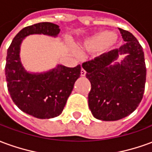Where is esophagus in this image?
I'll return each mask as SVG.
<instances>
[{"instance_id": "34e87169", "label": "esophagus", "mask_w": 152, "mask_h": 152, "mask_svg": "<svg viewBox=\"0 0 152 152\" xmlns=\"http://www.w3.org/2000/svg\"><path fill=\"white\" fill-rule=\"evenodd\" d=\"M86 70H84L83 68H81V70H80V76H86Z\"/></svg>"}]
</instances>
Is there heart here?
Here are the masks:
<instances>
[{"mask_svg":"<svg viewBox=\"0 0 152 152\" xmlns=\"http://www.w3.org/2000/svg\"><path fill=\"white\" fill-rule=\"evenodd\" d=\"M117 35L108 31H100L87 38L81 44V48L87 52H105L117 43Z\"/></svg>","mask_w":152,"mask_h":152,"instance_id":"obj_1","label":"heart"}]
</instances>
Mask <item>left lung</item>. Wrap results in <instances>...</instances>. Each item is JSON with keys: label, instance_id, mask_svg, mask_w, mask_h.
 <instances>
[{"label": "left lung", "instance_id": "left-lung-1", "mask_svg": "<svg viewBox=\"0 0 152 152\" xmlns=\"http://www.w3.org/2000/svg\"><path fill=\"white\" fill-rule=\"evenodd\" d=\"M119 30L125 42L120 49L82 64L91 84L89 107L101 121H118L131 114L142 101L145 89L147 69L142 47L129 31ZM124 53L128 55L121 64H113Z\"/></svg>", "mask_w": 152, "mask_h": 152}]
</instances>
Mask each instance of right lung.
<instances>
[{
    "label": "right lung",
    "mask_w": 152,
    "mask_h": 152,
    "mask_svg": "<svg viewBox=\"0 0 152 152\" xmlns=\"http://www.w3.org/2000/svg\"><path fill=\"white\" fill-rule=\"evenodd\" d=\"M59 31L58 25L48 22L28 26L15 36L7 50L5 72L10 95L21 111L38 119L56 117L62 113L81 67L58 65L46 72L29 73L20 61V45L29 35L55 37Z\"/></svg>",
    "instance_id": "obj_1"
}]
</instances>
